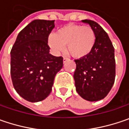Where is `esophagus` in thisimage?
<instances>
[{"label":"esophagus","mask_w":129,"mask_h":129,"mask_svg":"<svg viewBox=\"0 0 129 129\" xmlns=\"http://www.w3.org/2000/svg\"><path fill=\"white\" fill-rule=\"evenodd\" d=\"M69 60L68 58H66V57H64V58H63V63H65L66 62H67V60Z\"/></svg>","instance_id":"esophagus-1"}]
</instances>
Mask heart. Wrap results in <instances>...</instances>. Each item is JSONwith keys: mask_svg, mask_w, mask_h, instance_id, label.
I'll use <instances>...</instances> for the list:
<instances>
[{"mask_svg": "<svg viewBox=\"0 0 129 129\" xmlns=\"http://www.w3.org/2000/svg\"><path fill=\"white\" fill-rule=\"evenodd\" d=\"M96 42L95 32L89 26L70 24L60 28L55 35H50L48 45L55 54L68 52L74 58H81L91 53Z\"/></svg>", "mask_w": 129, "mask_h": 129, "instance_id": "heart-1", "label": "heart"}]
</instances>
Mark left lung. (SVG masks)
Here are the masks:
<instances>
[{
  "label": "left lung",
  "mask_w": 129,
  "mask_h": 129,
  "mask_svg": "<svg viewBox=\"0 0 129 129\" xmlns=\"http://www.w3.org/2000/svg\"><path fill=\"white\" fill-rule=\"evenodd\" d=\"M81 21L94 29L96 42L90 53L75 60L76 90L86 100L98 101L107 96L115 81L114 48L108 34L97 22L88 19Z\"/></svg>",
  "instance_id": "8db88e82"
}]
</instances>
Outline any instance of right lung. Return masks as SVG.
Returning <instances> with one entry per match:
<instances>
[{
  "label": "right lung",
  "instance_id": "right-lung-1",
  "mask_svg": "<svg viewBox=\"0 0 129 129\" xmlns=\"http://www.w3.org/2000/svg\"><path fill=\"white\" fill-rule=\"evenodd\" d=\"M54 20L32 21L20 31L11 51V76L14 89L24 100L36 103L51 92L63 58L49 53L48 36Z\"/></svg>",
  "mask_w": 129,
  "mask_h": 129
}]
</instances>
